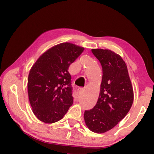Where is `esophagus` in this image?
<instances>
[{"instance_id":"obj_1","label":"esophagus","mask_w":154,"mask_h":154,"mask_svg":"<svg viewBox=\"0 0 154 154\" xmlns=\"http://www.w3.org/2000/svg\"><path fill=\"white\" fill-rule=\"evenodd\" d=\"M77 91H78V92H79V94H81L83 93L84 89H83V88H79L77 89Z\"/></svg>"}]
</instances>
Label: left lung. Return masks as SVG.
Masks as SVG:
<instances>
[{
  "label": "left lung",
  "mask_w": 154,
  "mask_h": 154,
  "mask_svg": "<svg viewBox=\"0 0 154 154\" xmlns=\"http://www.w3.org/2000/svg\"><path fill=\"white\" fill-rule=\"evenodd\" d=\"M102 66V80L97 102L85 111L87 127L96 133H104L127 115L134 100L133 89L125 62L109 50L92 49Z\"/></svg>",
  "instance_id": "left-lung-1"
}]
</instances>
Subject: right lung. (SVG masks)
<instances>
[{
    "instance_id": "obj_1",
    "label": "right lung",
    "mask_w": 154,
    "mask_h": 154,
    "mask_svg": "<svg viewBox=\"0 0 154 154\" xmlns=\"http://www.w3.org/2000/svg\"><path fill=\"white\" fill-rule=\"evenodd\" d=\"M83 50L70 43L58 44L41 54L31 67L27 84L29 100L33 113L41 121H59L73 104L68 69Z\"/></svg>"
}]
</instances>
